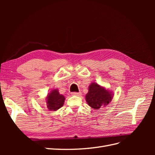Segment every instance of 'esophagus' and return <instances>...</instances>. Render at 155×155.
Wrapping results in <instances>:
<instances>
[{"label":"esophagus","instance_id":"esophagus-1","mask_svg":"<svg viewBox=\"0 0 155 155\" xmlns=\"http://www.w3.org/2000/svg\"><path fill=\"white\" fill-rule=\"evenodd\" d=\"M81 92H72V96H81Z\"/></svg>","mask_w":155,"mask_h":155}]
</instances>
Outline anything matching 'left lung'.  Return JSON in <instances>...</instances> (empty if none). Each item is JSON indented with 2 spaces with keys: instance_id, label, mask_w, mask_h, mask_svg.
Wrapping results in <instances>:
<instances>
[{
  "instance_id": "1",
  "label": "left lung",
  "mask_w": 155,
  "mask_h": 155,
  "mask_svg": "<svg viewBox=\"0 0 155 155\" xmlns=\"http://www.w3.org/2000/svg\"><path fill=\"white\" fill-rule=\"evenodd\" d=\"M112 97L113 92L94 82L91 83L89 85L88 92L85 96V100L91 108L97 110L101 107H105L109 105Z\"/></svg>"
}]
</instances>
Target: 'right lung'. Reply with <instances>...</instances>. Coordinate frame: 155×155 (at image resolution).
<instances>
[{
	"label": "right lung",
	"mask_w": 155,
	"mask_h": 155,
	"mask_svg": "<svg viewBox=\"0 0 155 155\" xmlns=\"http://www.w3.org/2000/svg\"><path fill=\"white\" fill-rule=\"evenodd\" d=\"M65 98L63 95L60 94L58 89H53L48 94L46 97V105L50 111H56L64 105Z\"/></svg>",
	"instance_id": "obj_1"
}]
</instances>
